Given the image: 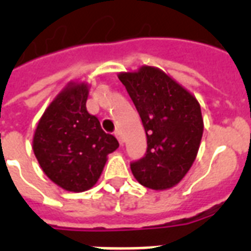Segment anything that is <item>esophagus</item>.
Returning a JSON list of instances; mask_svg holds the SVG:
<instances>
[{"label":"esophagus","mask_w":251,"mask_h":251,"mask_svg":"<svg viewBox=\"0 0 251 251\" xmlns=\"http://www.w3.org/2000/svg\"><path fill=\"white\" fill-rule=\"evenodd\" d=\"M114 135H116V138H117L118 139V142H120V145H122V143H124V139H122V135H121V133H120V131H116V133H114Z\"/></svg>","instance_id":"obj_1"}]
</instances>
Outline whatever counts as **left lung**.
I'll use <instances>...</instances> for the list:
<instances>
[{
  "label": "left lung",
  "mask_w": 251,
  "mask_h": 251,
  "mask_svg": "<svg viewBox=\"0 0 251 251\" xmlns=\"http://www.w3.org/2000/svg\"><path fill=\"white\" fill-rule=\"evenodd\" d=\"M147 137L145 157L130 164L138 182L165 190L181 181L194 163L203 134L201 105L194 95L153 66L120 73Z\"/></svg>",
  "instance_id": "1"
}]
</instances>
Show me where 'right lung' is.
<instances>
[{"instance_id":"right-lung-1","label":"right lung","mask_w":251,"mask_h":251,"mask_svg":"<svg viewBox=\"0 0 251 251\" xmlns=\"http://www.w3.org/2000/svg\"><path fill=\"white\" fill-rule=\"evenodd\" d=\"M87 98L88 84L68 83L39 120L32 141L33 153L48 178L74 193L94 186L106 156L118 149L117 139L87 112Z\"/></svg>"}]
</instances>
